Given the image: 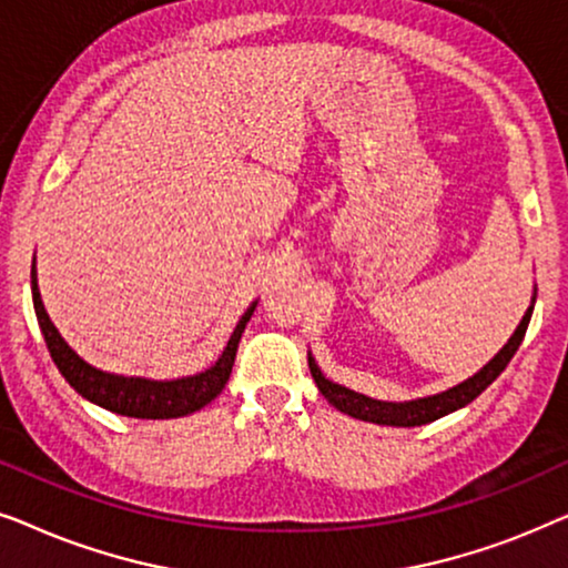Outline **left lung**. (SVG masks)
Masks as SVG:
<instances>
[{
    "instance_id": "left-lung-1",
    "label": "left lung",
    "mask_w": 568,
    "mask_h": 568,
    "mask_svg": "<svg viewBox=\"0 0 568 568\" xmlns=\"http://www.w3.org/2000/svg\"><path fill=\"white\" fill-rule=\"evenodd\" d=\"M532 307H535V297H532V305L527 307L523 323L517 325V331L511 333V338L507 341V344H504L501 352L496 354L484 369L465 379V383L449 387V390H445V393L429 395V398L406 400V403L375 400V398H369V395L354 393L344 385H336V383H331V379H325L313 356H307L310 375H313L317 390L325 395V400H328L331 406H336L341 414L362 418V422L383 424V426H422V424L437 422V418L453 414V410L468 406L470 400H476L478 395L484 393L486 387L501 375L511 356H515L519 344H523L527 323H530V317H532Z\"/></svg>"
}]
</instances>
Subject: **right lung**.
I'll return each mask as SVG.
<instances>
[{
    "mask_svg": "<svg viewBox=\"0 0 568 568\" xmlns=\"http://www.w3.org/2000/svg\"><path fill=\"white\" fill-rule=\"evenodd\" d=\"M30 290H33V307L38 315V325H41L43 331L45 346H49L51 359L59 367L61 375H64L67 383L72 385L82 398L95 403V406L131 418H178L189 416L193 410L204 408L206 403H212L216 395L222 393V387L227 385L232 364H235L240 336H243L245 325L251 321L255 310L253 302V305L245 310V315L240 317L237 328L232 331L227 348H224L220 359H216L209 369L181 379H146L111 375V372L95 369L69 348V344L61 338V333L57 331V325L51 323V317L43 307L41 292H38L36 282V258L33 271H30Z\"/></svg>",
    "mask_w": 568,
    "mask_h": 568,
    "instance_id": "right-lung-1",
    "label": "right lung"
}]
</instances>
